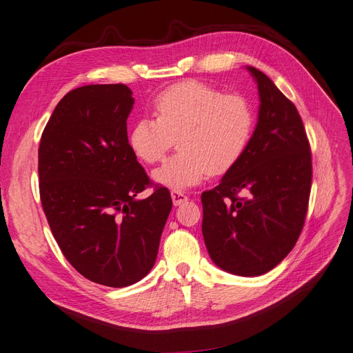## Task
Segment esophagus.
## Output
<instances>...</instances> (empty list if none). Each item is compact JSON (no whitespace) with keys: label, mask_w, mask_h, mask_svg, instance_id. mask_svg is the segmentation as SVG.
Segmentation results:
<instances>
[{"label":"esophagus","mask_w":353,"mask_h":353,"mask_svg":"<svg viewBox=\"0 0 353 353\" xmlns=\"http://www.w3.org/2000/svg\"><path fill=\"white\" fill-rule=\"evenodd\" d=\"M171 196H172L174 205H181L182 203H185V201L188 200V196H187L184 192L176 191V190H174V191L171 192Z\"/></svg>","instance_id":"esophagus-1"}]
</instances>
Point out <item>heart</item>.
Returning <instances> with one entry per match:
<instances>
[{
    "mask_svg": "<svg viewBox=\"0 0 353 353\" xmlns=\"http://www.w3.org/2000/svg\"><path fill=\"white\" fill-rule=\"evenodd\" d=\"M157 119L143 117L129 133V145L146 163L159 162L175 143L178 152L154 169L159 184L184 190L208 174L224 175L246 153L255 130V110L241 94L224 95L199 81L163 90L153 101Z\"/></svg>",
    "mask_w": 353,
    "mask_h": 353,
    "instance_id": "b5f03b06",
    "label": "heart"
}]
</instances>
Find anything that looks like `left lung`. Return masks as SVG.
<instances>
[{
  "label": "left lung",
  "mask_w": 353,
  "mask_h": 353,
  "mask_svg": "<svg viewBox=\"0 0 353 353\" xmlns=\"http://www.w3.org/2000/svg\"><path fill=\"white\" fill-rule=\"evenodd\" d=\"M259 117L250 145L220 184L201 194L210 258L241 276L271 271L297 243L308 210L312 150L297 108L256 68Z\"/></svg>",
  "instance_id": "8db88e82"
}]
</instances>
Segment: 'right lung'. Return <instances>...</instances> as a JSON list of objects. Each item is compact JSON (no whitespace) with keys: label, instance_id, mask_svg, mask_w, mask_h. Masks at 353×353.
I'll return each mask as SVG.
<instances>
[{"label":"right lung","instance_id":"obj_1","mask_svg":"<svg viewBox=\"0 0 353 353\" xmlns=\"http://www.w3.org/2000/svg\"><path fill=\"white\" fill-rule=\"evenodd\" d=\"M133 104L124 83L69 91L39 146L40 201L54 241L82 276L114 288L149 274L172 208L168 188L153 185L130 149ZM149 186L148 199L136 201Z\"/></svg>","mask_w":353,"mask_h":353}]
</instances>
